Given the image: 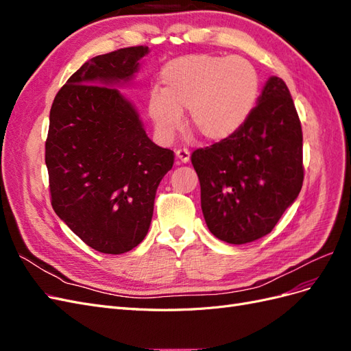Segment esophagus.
Instances as JSON below:
<instances>
[{"mask_svg": "<svg viewBox=\"0 0 351 351\" xmlns=\"http://www.w3.org/2000/svg\"><path fill=\"white\" fill-rule=\"evenodd\" d=\"M176 156L178 164H187L190 161V152L187 149H177Z\"/></svg>", "mask_w": 351, "mask_h": 351, "instance_id": "esophagus-1", "label": "esophagus"}]
</instances>
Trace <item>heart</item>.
Listing matches in <instances>:
<instances>
[{
	"mask_svg": "<svg viewBox=\"0 0 351 351\" xmlns=\"http://www.w3.org/2000/svg\"><path fill=\"white\" fill-rule=\"evenodd\" d=\"M161 90L147 99V115L159 139L169 142L182 129L189 110V129L199 139L228 141L247 121L259 95L258 71L241 57L208 54L169 61L161 71Z\"/></svg>",
	"mask_w": 351,
	"mask_h": 351,
	"instance_id": "1",
	"label": "heart"
}]
</instances>
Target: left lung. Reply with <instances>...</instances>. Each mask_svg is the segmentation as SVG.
<instances>
[{
    "label": "left lung",
    "instance_id": "obj_1",
    "mask_svg": "<svg viewBox=\"0 0 351 351\" xmlns=\"http://www.w3.org/2000/svg\"><path fill=\"white\" fill-rule=\"evenodd\" d=\"M209 231L230 244L269 234L303 184V133L289 88L269 77L228 141L192 154Z\"/></svg>",
    "mask_w": 351,
    "mask_h": 351
}]
</instances>
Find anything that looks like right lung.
<instances>
[{
  "label": "right lung",
  "mask_w": 351,
  "mask_h": 351,
  "mask_svg": "<svg viewBox=\"0 0 351 351\" xmlns=\"http://www.w3.org/2000/svg\"><path fill=\"white\" fill-rule=\"evenodd\" d=\"M147 47L93 57L52 102L45 142L51 205L89 247L120 254L149 230L156 189L174 152L147 137L134 105L115 86L129 83Z\"/></svg>",
  "instance_id": "obj_1"
}]
</instances>
